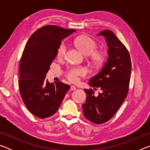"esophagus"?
I'll return each instance as SVG.
<instances>
[{"mask_svg": "<svg viewBox=\"0 0 150 150\" xmlns=\"http://www.w3.org/2000/svg\"><path fill=\"white\" fill-rule=\"evenodd\" d=\"M76 89V87H75L74 85H71V87H70V90L71 91H74V90H75Z\"/></svg>", "mask_w": 150, "mask_h": 150, "instance_id": "1", "label": "esophagus"}]
</instances>
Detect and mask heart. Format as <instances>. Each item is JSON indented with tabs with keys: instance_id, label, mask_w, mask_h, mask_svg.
Segmentation results:
<instances>
[{
	"instance_id": "obj_1",
	"label": "heart",
	"mask_w": 150,
	"mask_h": 150,
	"mask_svg": "<svg viewBox=\"0 0 150 150\" xmlns=\"http://www.w3.org/2000/svg\"><path fill=\"white\" fill-rule=\"evenodd\" d=\"M73 44L83 55L88 57V59L93 65L100 66L103 64L105 60V54L102 51L96 50L97 44L91 38L86 35L77 37L74 40ZM67 49V45L65 43L63 42L61 43L57 51V57L60 59L64 57ZM87 73V71L84 67H71L66 73V76L69 81L72 82H77L79 77L85 76Z\"/></svg>"
}]
</instances>
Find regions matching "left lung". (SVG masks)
Here are the masks:
<instances>
[{
    "mask_svg": "<svg viewBox=\"0 0 150 150\" xmlns=\"http://www.w3.org/2000/svg\"><path fill=\"white\" fill-rule=\"evenodd\" d=\"M98 35L105 36L108 47V57L102 70L91 78V87L102 90L95 96L93 89H84L86 102L82 105L83 115L91 122L105 123L115 115L128 92L132 64L130 54L120 40L109 30Z\"/></svg>",
    "mask_w": 150,
    "mask_h": 150,
    "instance_id": "obj_1",
    "label": "left lung"
}]
</instances>
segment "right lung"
<instances>
[{"label": "right lung", "instance_id": "right-lung-1", "mask_svg": "<svg viewBox=\"0 0 150 150\" xmlns=\"http://www.w3.org/2000/svg\"><path fill=\"white\" fill-rule=\"evenodd\" d=\"M54 25L40 28L25 45L19 65V89L25 105L40 118L57 111L70 86L45 80L50 66L57 56L62 40L75 32Z\"/></svg>", "mask_w": 150, "mask_h": 150}]
</instances>
